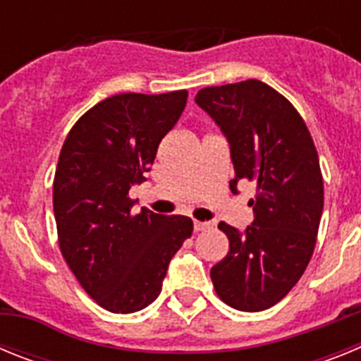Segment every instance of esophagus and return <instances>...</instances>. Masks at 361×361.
I'll return each mask as SVG.
<instances>
[{
	"label": "esophagus",
	"mask_w": 361,
	"mask_h": 361,
	"mask_svg": "<svg viewBox=\"0 0 361 361\" xmlns=\"http://www.w3.org/2000/svg\"><path fill=\"white\" fill-rule=\"evenodd\" d=\"M193 228H195V231H204V229L209 228V224L208 222H199V220H195V222H193Z\"/></svg>",
	"instance_id": "34e87169"
}]
</instances>
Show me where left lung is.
I'll list each match as a JSON object with an SVG mask.
<instances>
[{"mask_svg":"<svg viewBox=\"0 0 361 361\" xmlns=\"http://www.w3.org/2000/svg\"><path fill=\"white\" fill-rule=\"evenodd\" d=\"M195 103L220 126L238 180L257 184L245 231L220 222L229 251L212 267L219 298L238 311L269 309L288 295L314 251L324 180L312 137L296 108L257 79L208 86Z\"/></svg>","mask_w":361,"mask_h":361,"instance_id":"1","label":"left lung"}]
</instances>
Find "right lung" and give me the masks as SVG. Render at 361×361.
Segmentation results:
<instances>
[{"instance_id":"1","label":"right lung","mask_w":361,"mask_h":361,"mask_svg":"<svg viewBox=\"0 0 361 361\" xmlns=\"http://www.w3.org/2000/svg\"><path fill=\"white\" fill-rule=\"evenodd\" d=\"M188 92L119 94L72 126L54 177V215L63 258L92 298L110 312L141 311L157 298L168 264L191 237L183 215L132 213L128 191L145 183L162 137Z\"/></svg>"}]
</instances>
